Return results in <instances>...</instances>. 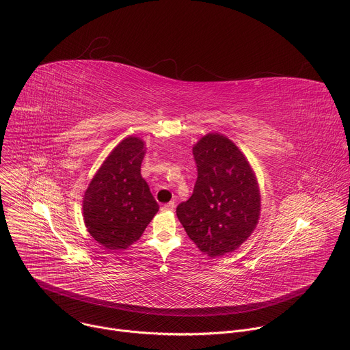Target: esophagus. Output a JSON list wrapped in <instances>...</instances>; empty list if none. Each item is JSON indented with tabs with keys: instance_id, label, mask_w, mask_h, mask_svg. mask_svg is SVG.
Listing matches in <instances>:
<instances>
[{
	"instance_id": "34e87169",
	"label": "esophagus",
	"mask_w": 350,
	"mask_h": 350,
	"mask_svg": "<svg viewBox=\"0 0 350 350\" xmlns=\"http://www.w3.org/2000/svg\"><path fill=\"white\" fill-rule=\"evenodd\" d=\"M174 208H176L174 201H170L169 204H166V205L163 206V211H174Z\"/></svg>"
}]
</instances>
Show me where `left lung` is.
<instances>
[{"label":"left lung","mask_w":350,"mask_h":350,"mask_svg":"<svg viewBox=\"0 0 350 350\" xmlns=\"http://www.w3.org/2000/svg\"><path fill=\"white\" fill-rule=\"evenodd\" d=\"M198 177L188 201L177 206L187 235L211 258L232 252L252 234L260 215L256 177L224 135L208 134L193 146Z\"/></svg>","instance_id":"1"}]
</instances>
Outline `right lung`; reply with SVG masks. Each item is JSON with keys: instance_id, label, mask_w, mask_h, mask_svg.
Returning a JSON list of instances; mask_svg holds the SVG:
<instances>
[{"instance_id": "right-lung-1", "label": "right lung", "mask_w": 350, "mask_h": 350, "mask_svg": "<svg viewBox=\"0 0 350 350\" xmlns=\"http://www.w3.org/2000/svg\"><path fill=\"white\" fill-rule=\"evenodd\" d=\"M144 142L124 138L91 180L83 199L84 223L91 237L109 251L137 241L159 211L141 177Z\"/></svg>"}]
</instances>
